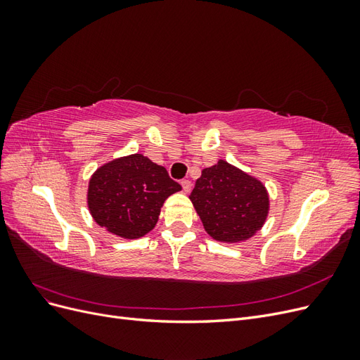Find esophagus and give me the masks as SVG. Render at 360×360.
I'll return each instance as SVG.
<instances>
[{
  "label": "esophagus",
  "instance_id": "34e87169",
  "mask_svg": "<svg viewBox=\"0 0 360 360\" xmlns=\"http://www.w3.org/2000/svg\"><path fill=\"white\" fill-rule=\"evenodd\" d=\"M180 184H181V188H183V191L186 192V193H189L191 192V189H192V183L189 181V180H181L180 181Z\"/></svg>",
  "mask_w": 360,
  "mask_h": 360
}]
</instances>
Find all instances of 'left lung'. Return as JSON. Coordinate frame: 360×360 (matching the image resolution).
Segmentation results:
<instances>
[{
  "label": "left lung",
  "mask_w": 360,
  "mask_h": 360,
  "mask_svg": "<svg viewBox=\"0 0 360 360\" xmlns=\"http://www.w3.org/2000/svg\"><path fill=\"white\" fill-rule=\"evenodd\" d=\"M189 198L204 230L217 242L248 240L269 214L264 184L222 159L202 169Z\"/></svg>",
  "instance_id": "1"
}]
</instances>
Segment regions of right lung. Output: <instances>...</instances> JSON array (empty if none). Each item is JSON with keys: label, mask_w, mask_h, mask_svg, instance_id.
I'll return each mask as SVG.
<instances>
[{"label": "right lung", "mask_w": 360, "mask_h": 360, "mask_svg": "<svg viewBox=\"0 0 360 360\" xmlns=\"http://www.w3.org/2000/svg\"><path fill=\"white\" fill-rule=\"evenodd\" d=\"M179 191L165 168L136 153L97 168L86 202L96 224L118 237L139 238L153 230L160 207Z\"/></svg>", "instance_id": "obj_1"}]
</instances>
